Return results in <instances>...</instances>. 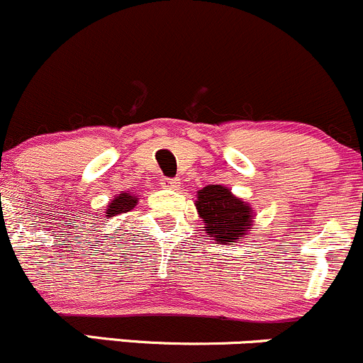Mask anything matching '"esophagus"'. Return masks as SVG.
Returning <instances> with one entry per match:
<instances>
[{"instance_id": "esophagus-1", "label": "esophagus", "mask_w": 363, "mask_h": 363, "mask_svg": "<svg viewBox=\"0 0 363 363\" xmlns=\"http://www.w3.org/2000/svg\"><path fill=\"white\" fill-rule=\"evenodd\" d=\"M162 184H163V188L175 189V188H177L179 184H181V182H179V179H165V181H163Z\"/></svg>"}]
</instances>
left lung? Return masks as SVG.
Segmentation results:
<instances>
[{
  "instance_id": "obj_1",
  "label": "left lung",
  "mask_w": 363,
  "mask_h": 363,
  "mask_svg": "<svg viewBox=\"0 0 363 363\" xmlns=\"http://www.w3.org/2000/svg\"><path fill=\"white\" fill-rule=\"evenodd\" d=\"M196 208L207 224L205 231L219 243L235 245L245 238L247 231L250 230V207L220 184H211L200 189Z\"/></svg>"
}]
</instances>
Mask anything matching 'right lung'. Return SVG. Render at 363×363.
Masks as SVG:
<instances>
[{
	"instance_id": "right-lung-1",
	"label": "right lung",
	"mask_w": 363,
	"mask_h": 363,
	"mask_svg": "<svg viewBox=\"0 0 363 363\" xmlns=\"http://www.w3.org/2000/svg\"><path fill=\"white\" fill-rule=\"evenodd\" d=\"M137 203V198L132 196L128 193H121L120 196H116L114 200L109 203V207L106 208V213L108 217L118 216V213H125V212H130Z\"/></svg>"
}]
</instances>
